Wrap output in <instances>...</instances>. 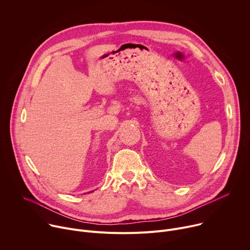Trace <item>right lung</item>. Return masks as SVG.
I'll return each mask as SVG.
<instances>
[{
  "label": "right lung",
  "instance_id": "1",
  "mask_svg": "<svg viewBox=\"0 0 250 250\" xmlns=\"http://www.w3.org/2000/svg\"><path fill=\"white\" fill-rule=\"evenodd\" d=\"M89 192H90V191H89Z\"/></svg>",
  "mask_w": 250,
  "mask_h": 250
}]
</instances>
